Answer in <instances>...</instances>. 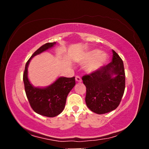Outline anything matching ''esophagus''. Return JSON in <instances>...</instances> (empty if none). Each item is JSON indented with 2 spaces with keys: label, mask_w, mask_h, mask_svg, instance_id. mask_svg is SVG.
<instances>
[{
  "label": "esophagus",
  "mask_w": 149,
  "mask_h": 149,
  "mask_svg": "<svg viewBox=\"0 0 149 149\" xmlns=\"http://www.w3.org/2000/svg\"><path fill=\"white\" fill-rule=\"evenodd\" d=\"M75 80H76L77 82H79V83H80V82H81V81H82V80H81V77H79V76L75 77Z\"/></svg>",
  "instance_id": "34e87169"
}]
</instances>
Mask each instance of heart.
<instances>
[{
	"mask_svg": "<svg viewBox=\"0 0 149 149\" xmlns=\"http://www.w3.org/2000/svg\"><path fill=\"white\" fill-rule=\"evenodd\" d=\"M108 55L97 49L89 51L83 58V63H87L85 69L89 72H94L100 70L108 61Z\"/></svg>",
	"mask_w": 149,
	"mask_h": 149,
	"instance_id": "1",
	"label": "heart"
}]
</instances>
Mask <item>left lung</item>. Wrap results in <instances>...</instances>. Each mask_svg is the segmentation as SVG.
<instances>
[{
	"instance_id": "1",
	"label": "left lung",
	"mask_w": 149,
	"mask_h": 149,
	"mask_svg": "<svg viewBox=\"0 0 149 149\" xmlns=\"http://www.w3.org/2000/svg\"><path fill=\"white\" fill-rule=\"evenodd\" d=\"M113 75H115V77ZM86 87L85 102L93 113L104 114L118 107L125 87L123 60L113 50L112 62L100 70L82 77Z\"/></svg>"
}]
</instances>
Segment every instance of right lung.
Listing matches in <instances>:
<instances>
[{"instance_id":"right-lung-1","label":"right lung","mask_w":149,"mask_h":149,"mask_svg":"<svg viewBox=\"0 0 149 149\" xmlns=\"http://www.w3.org/2000/svg\"><path fill=\"white\" fill-rule=\"evenodd\" d=\"M56 43L47 42L38 48L26 62L23 74L24 88L30 107L36 113L48 117H56L63 111L68 94L75 85L74 77H60L45 88L34 87L28 80V66L33 57L52 48Z\"/></svg>"}]
</instances>
